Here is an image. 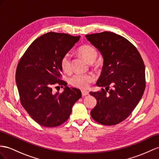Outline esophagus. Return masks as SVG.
<instances>
[{
	"mask_svg": "<svg viewBox=\"0 0 159 159\" xmlns=\"http://www.w3.org/2000/svg\"><path fill=\"white\" fill-rule=\"evenodd\" d=\"M81 93H82V95H83V96H86V95H89V92L87 91L83 90L82 91H81Z\"/></svg>",
	"mask_w": 159,
	"mask_h": 159,
	"instance_id": "34e87169",
	"label": "esophagus"
}]
</instances>
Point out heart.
Masks as SVG:
<instances>
[{
	"label": "heart",
	"mask_w": 159,
	"mask_h": 159,
	"mask_svg": "<svg viewBox=\"0 0 159 159\" xmlns=\"http://www.w3.org/2000/svg\"><path fill=\"white\" fill-rule=\"evenodd\" d=\"M80 56L87 62L94 63L98 56V52L96 49L89 45L81 46L78 50ZM61 67L65 72H69L71 70V56L70 54H64L61 60ZM94 80V77L92 75H75L70 79V83L73 87L84 89H87L89 84Z\"/></svg>",
	"instance_id": "obj_1"
}]
</instances>
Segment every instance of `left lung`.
I'll return each mask as SVG.
<instances>
[{
	"label": "left lung",
	"instance_id": "1",
	"mask_svg": "<svg viewBox=\"0 0 159 159\" xmlns=\"http://www.w3.org/2000/svg\"><path fill=\"white\" fill-rule=\"evenodd\" d=\"M103 59L97 87L112 89L90 92L97 99L91 111L98 123L112 125L127 118L139 103L146 87L145 66L136 47L122 36L112 32L86 35Z\"/></svg>",
	"mask_w": 159,
	"mask_h": 159
}]
</instances>
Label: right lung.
Segmentation results:
<instances>
[{
    "instance_id": "right-lung-1",
    "label": "right lung",
    "mask_w": 159,
    "mask_h": 159,
    "mask_svg": "<svg viewBox=\"0 0 159 159\" xmlns=\"http://www.w3.org/2000/svg\"><path fill=\"white\" fill-rule=\"evenodd\" d=\"M79 39L80 36L54 32L43 34L30 45L17 65L15 80L20 101L41 125L52 128L63 124L82 97L79 89L67 87L60 79L61 60ZM56 84L65 86L62 93H52Z\"/></svg>"
}]
</instances>
